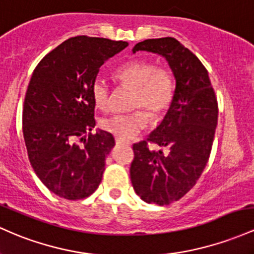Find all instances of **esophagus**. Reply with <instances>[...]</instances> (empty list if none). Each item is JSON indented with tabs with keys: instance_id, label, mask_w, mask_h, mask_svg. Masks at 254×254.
I'll list each match as a JSON object with an SVG mask.
<instances>
[{
	"instance_id": "obj_1",
	"label": "esophagus",
	"mask_w": 254,
	"mask_h": 254,
	"mask_svg": "<svg viewBox=\"0 0 254 254\" xmlns=\"http://www.w3.org/2000/svg\"><path fill=\"white\" fill-rule=\"evenodd\" d=\"M116 143L117 144H121V146H130V142L129 141L121 140V138H118V137H116Z\"/></svg>"
}]
</instances>
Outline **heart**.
Here are the masks:
<instances>
[{"label":"heart","instance_id":"b5f03b06","mask_svg":"<svg viewBox=\"0 0 254 254\" xmlns=\"http://www.w3.org/2000/svg\"><path fill=\"white\" fill-rule=\"evenodd\" d=\"M116 78L135 89L131 106L144 107L152 117H159L169 108L175 91L174 78L166 68L155 67L146 61L133 60L116 71ZM96 107H110V86L104 78H96L91 88ZM148 124V114L136 110L130 113H119L101 121V127L121 140H130Z\"/></svg>","mask_w":254,"mask_h":254}]
</instances>
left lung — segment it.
I'll list each match as a JSON object with an SVG mask.
<instances>
[{"mask_svg":"<svg viewBox=\"0 0 254 254\" xmlns=\"http://www.w3.org/2000/svg\"><path fill=\"white\" fill-rule=\"evenodd\" d=\"M149 52L169 64L176 80L165 117L148 141L163 150L150 149L147 141L133 144L130 178L143 201L159 206L177 201L201 176L212 148L218 106L207 69L201 61L172 37L153 38L136 44L132 53Z\"/></svg>","mask_w":254,"mask_h":254,"instance_id":"8db88e82","label":"left lung"}]
</instances>
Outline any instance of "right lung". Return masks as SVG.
<instances>
[{
    "mask_svg": "<svg viewBox=\"0 0 254 254\" xmlns=\"http://www.w3.org/2000/svg\"><path fill=\"white\" fill-rule=\"evenodd\" d=\"M127 46L77 36L47 54L33 71L23 110L25 144L42 183L64 199H84L101 182L116 142L104 130L90 133L95 127L91 88L100 67Z\"/></svg>",
    "mask_w": 254,
    "mask_h": 254,
    "instance_id": "add662e5",
    "label": "right lung"
}]
</instances>
